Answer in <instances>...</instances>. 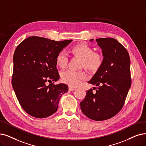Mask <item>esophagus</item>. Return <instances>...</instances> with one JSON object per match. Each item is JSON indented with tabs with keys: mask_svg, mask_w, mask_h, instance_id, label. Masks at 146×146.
<instances>
[{
	"mask_svg": "<svg viewBox=\"0 0 146 146\" xmlns=\"http://www.w3.org/2000/svg\"><path fill=\"white\" fill-rule=\"evenodd\" d=\"M75 90V88H74V87H71V86L69 87V91H74V90Z\"/></svg>",
	"mask_w": 146,
	"mask_h": 146,
	"instance_id": "1",
	"label": "esophagus"
}]
</instances>
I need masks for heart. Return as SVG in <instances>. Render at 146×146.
Returning <instances> with one entry per match:
<instances>
[{
    "instance_id": "heart-1",
    "label": "heart",
    "mask_w": 146,
    "mask_h": 146,
    "mask_svg": "<svg viewBox=\"0 0 146 146\" xmlns=\"http://www.w3.org/2000/svg\"><path fill=\"white\" fill-rule=\"evenodd\" d=\"M72 53L81 58V67H84L88 71L96 72L100 69L103 63V57L99 53L94 52L90 46L85 44H80L74 45L72 48ZM56 62L57 65L61 68H65L68 62V57L63 50L59 51L56 55ZM86 77V74L81 71H74L68 69L61 74V79L71 87H77Z\"/></svg>"
}]
</instances>
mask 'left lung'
<instances>
[{"mask_svg": "<svg viewBox=\"0 0 146 146\" xmlns=\"http://www.w3.org/2000/svg\"><path fill=\"white\" fill-rule=\"evenodd\" d=\"M96 41L102 50L103 63L88 83L98 87L95 93L92 89L87 91L80 107L87 117L102 121L114 117L123 106L131 86V61L126 49L116 39L98 38Z\"/></svg>", "mask_w": 146, "mask_h": 146, "instance_id": "left-lung-1", "label": "left lung"}]
</instances>
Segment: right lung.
<instances>
[{
  "label": "right lung",
  "mask_w": 146,
  "mask_h": 146,
  "mask_svg": "<svg viewBox=\"0 0 146 146\" xmlns=\"http://www.w3.org/2000/svg\"><path fill=\"white\" fill-rule=\"evenodd\" d=\"M71 42L72 39L56 41L31 36L17 46L12 85L20 106L29 115L45 118L56 112L60 98L68 87L62 83H45L59 79L56 57Z\"/></svg>",
  "instance_id": "add662e5"
}]
</instances>
